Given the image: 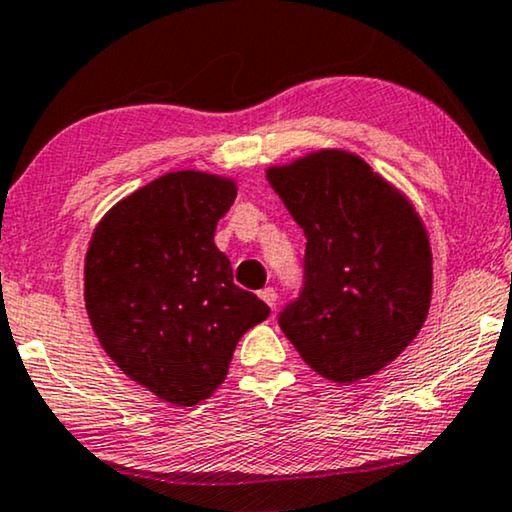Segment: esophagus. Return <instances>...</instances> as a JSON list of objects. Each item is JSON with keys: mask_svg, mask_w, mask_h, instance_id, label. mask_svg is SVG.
I'll list each match as a JSON object with an SVG mask.
<instances>
[{"mask_svg": "<svg viewBox=\"0 0 512 512\" xmlns=\"http://www.w3.org/2000/svg\"><path fill=\"white\" fill-rule=\"evenodd\" d=\"M260 297H262L264 302L269 304L271 309L276 307V297H278V295H276V290H274V288H264V290H260Z\"/></svg>", "mask_w": 512, "mask_h": 512, "instance_id": "1", "label": "esophagus"}]
</instances>
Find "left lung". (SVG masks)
<instances>
[{
  "instance_id": "obj_1",
  "label": "left lung",
  "mask_w": 512,
  "mask_h": 512,
  "mask_svg": "<svg viewBox=\"0 0 512 512\" xmlns=\"http://www.w3.org/2000/svg\"><path fill=\"white\" fill-rule=\"evenodd\" d=\"M267 181L307 238L304 288L278 326L323 378L349 385L375 375L428 319L423 219L397 186L342 148L271 165Z\"/></svg>"
}]
</instances>
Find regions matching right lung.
Wrapping results in <instances>:
<instances>
[{
  "instance_id": "1",
  "label": "right lung",
  "mask_w": 512,
  "mask_h": 512,
  "mask_svg": "<svg viewBox=\"0 0 512 512\" xmlns=\"http://www.w3.org/2000/svg\"><path fill=\"white\" fill-rule=\"evenodd\" d=\"M236 193L229 177L167 172L101 217L84 257V304L101 347L174 406L208 399L238 340L269 316L215 245Z\"/></svg>"
}]
</instances>
